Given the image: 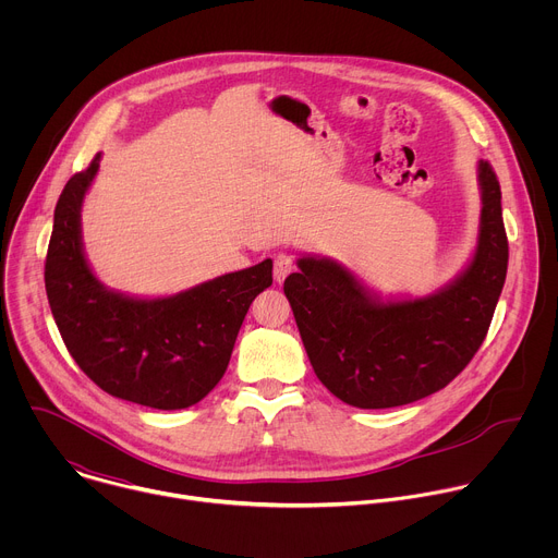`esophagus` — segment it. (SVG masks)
<instances>
[{
	"label": "esophagus",
	"mask_w": 558,
	"mask_h": 558,
	"mask_svg": "<svg viewBox=\"0 0 558 558\" xmlns=\"http://www.w3.org/2000/svg\"><path fill=\"white\" fill-rule=\"evenodd\" d=\"M295 269L293 258L289 254H278L274 258V280L276 282H284V278Z\"/></svg>",
	"instance_id": "34e87169"
}]
</instances>
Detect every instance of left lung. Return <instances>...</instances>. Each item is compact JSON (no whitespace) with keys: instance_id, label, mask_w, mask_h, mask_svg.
Instances as JSON below:
<instances>
[{"instance_id":"1","label":"left lung","mask_w":558,"mask_h":558,"mask_svg":"<svg viewBox=\"0 0 558 558\" xmlns=\"http://www.w3.org/2000/svg\"><path fill=\"white\" fill-rule=\"evenodd\" d=\"M482 218L472 260L424 298H381L349 267L298 258L284 295L308 362L338 400L392 409L450 384L480 351L508 271L501 187L488 161L476 163Z\"/></svg>"}]
</instances>
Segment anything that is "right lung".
<instances>
[{
  "instance_id": "right-lung-1",
  "label": "right lung",
  "mask_w": 558,
  "mask_h": 558,
  "mask_svg": "<svg viewBox=\"0 0 558 558\" xmlns=\"http://www.w3.org/2000/svg\"><path fill=\"white\" fill-rule=\"evenodd\" d=\"M101 154L74 174L54 207L46 293L65 349L99 388L158 411L198 404L227 371L254 298L271 287V258L166 298L108 289L90 269L82 205Z\"/></svg>"
}]
</instances>
